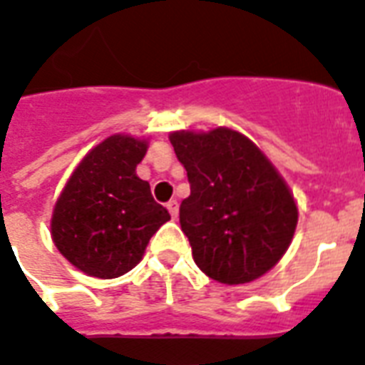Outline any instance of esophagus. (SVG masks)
Returning <instances> with one entry per match:
<instances>
[{
    "label": "esophagus",
    "instance_id": "esophagus-1",
    "mask_svg": "<svg viewBox=\"0 0 365 365\" xmlns=\"http://www.w3.org/2000/svg\"><path fill=\"white\" fill-rule=\"evenodd\" d=\"M168 212H170V215H173V219L178 217V212H180V206H178L176 200H170V202L167 204Z\"/></svg>",
    "mask_w": 365,
    "mask_h": 365
}]
</instances>
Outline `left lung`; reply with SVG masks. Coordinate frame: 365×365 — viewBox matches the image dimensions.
Returning a JSON list of instances; mask_svg holds the SVG:
<instances>
[{
  "label": "left lung",
  "mask_w": 365,
  "mask_h": 365,
  "mask_svg": "<svg viewBox=\"0 0 365 365\" xmlns=\"http://www.w3.org/2000/svg\"><path fill=\"white\" fill-rule=\"evenodd\" d=\"M191 195L180 225L204 274L227 285L250 283L285 255L298 223L287 183L244 135L219 127L170 135Z\"/></svg>",
  "instance_id": "left-lung-1"
}]
</instances>
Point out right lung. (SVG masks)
Masks as SVG:
<instances>
[{
  "mask_svg": "<svg viewBox=\"0 0 365 365\" xmlns=\"http://www.w3.org/2000/svg\"><path fill=\"white\" fill-rule=\"evenodd\" d=\"M148 144L127 135L103 140L82 159L56 202L52 240L84 274L112 279L140 262L153 234L170 219L150 183L136 176Z\"/></svg>",
  "mask_w": 365,
  "mask_h": 365,
  "instance_id": "add662e5",
  "label": "right lung"
}]
</instances>
